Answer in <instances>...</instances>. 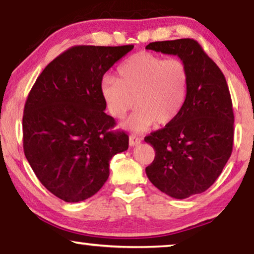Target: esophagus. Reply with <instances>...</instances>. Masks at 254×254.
Returning <instances> with one entry per match:
<instances>
[{
  "label": "esophagus",
  "instance_id": "obj_1",
  "mask_svg": "<svg viewBox=\"0 0 254 254\" xmlns=\"http://www.w3.org/2000/svg\"><path fill=\"white\" fill-rule=\"evenodd\" d=\"M140 141H141V139H140L139 137H137L136 134H131V136L129 137V144H130V146H134V145L140 144Z\"/></svg>",
  "mask_w": 254,
  "mask_h": 254
}]
</instances>
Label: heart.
I'll use <instances>...</instances> for the list:
<instances>
[{
	"mask_svg": "<svg viewBox=\"0 0 254 254\" xmlns=\"http://www.w3.org/2000/svg\"><path fill=\"white\" fill-rule=\"evenodd\" d=\"M117 75L103 77L101 95L117 120L127 116L136 103L137 110L125 123L127 129L144 132L154 123L166 125L180 115L189 83L188 69L180 59L140 52L125 60Z\"/></svg>",
	"mask_w": 254,
	"mask_h": 254,
	"instance_id": "b5f03b06",
	"label": "heart"
}]
</instances>
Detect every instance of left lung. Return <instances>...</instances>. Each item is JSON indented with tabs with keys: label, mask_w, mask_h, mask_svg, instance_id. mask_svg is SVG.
Wrapping results in <instances>:
<instances>
[{
	"label": "left lung",
	"mask_w": 254,
	"mask_h": 254,
	"mask_svg": "<svg viewBox=\"0 0 254 254\" xmlns=\"http://www.w3.org/2000/svg\"><path fill=\"white\" fill-rule=\"evenodd\" d=\"M146 49L178 56L188 69L187 99L180 115L145 137L155 152L145 170L148 180L182 200L214 185L232 153L231 96L222 70L196 40L154 42Z\"/></svg>",
	"instance_id": "8db88e82"
}]
</instances>
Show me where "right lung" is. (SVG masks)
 Returning a JSON list of instances; mask_svg holds the SVG:
<instances>
[{
	"label": "right lung",
	"instance_id": "add662e5",
	"mask_svg": "<svg viewBox=\"0 0 254 254\" xmlns=\"http://www.w3.org/2000/svg\"><path fill=\"white\" fill-rule=\"evenodd\" d=\"M133 45L70 47L37 77L23 115V148L36 177L65 202L92 197L109 177V162L129 147L111 131L101 82Z\"/></svg>",
	"mask_w": 254,
	"mask_h": 254
}]
</instances>
